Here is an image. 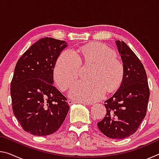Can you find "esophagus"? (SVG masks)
<instances>
[{
	"mask_svg": "<svg viewBox=\"0 0 159 159\" xmlns=\"http://www.w3.org/2000/svg\"><path fill=\"white\" fill-rule=\"evenodd\" d=\"M76 102H77L73 100V99H69V100H68L69 104H74V103H76ZM80 103L83 104H86V105H89V104H88V103H86V102H80Z\"/></svg>",
	"mask_w": 159,
	"mask_h": 159,
	"instance_id": "esophagus-1",
	"label": "esophagus"
}]
</instances>
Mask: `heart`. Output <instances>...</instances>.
Wrapping results in <instances>:
<instances>
[{
	"label": "heart",
	"mask_w": 159,
	"mask_h": 159,
	"mask_svg": "<svg viewBox=\"0 0 159 159\" xmlns=\"http://www.w3.org/2000/svg\"><path fill=\"white\" fill-rule=\"evenodd\" d=\"M93 64L90 80H79L74 83L69 95L78 101L95 102L120 84L123 66L116 53L107 45L93 43L77 51L65 50L59 56L54 68V76L61 90H65L79 76L81 64Z\"/></svg>",
	"instance_id": "b5f03b06"
}]
</instances>
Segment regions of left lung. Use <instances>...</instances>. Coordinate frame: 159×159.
<instances>
[{"label":"left lung","mask_w":159,"mask_h":159,"mask_svg":"<svg viewBox=\"0 0 159 159\" xmlns=\"http://www.w3.org/2000/svg\"><path fill=\"white\" fill-rule=\"evenodd\" d=\"M116 44L123 64V79L118 90L104 102L107 114L98 126L108 138L123 139L135 133L146 116L149 89L139 58L125 42Z\"/></svg>","instance_id":"left-lung-1"}]
</instances>
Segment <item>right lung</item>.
<instances>
[{
    "instance_id": "add662e5",
    "label": "right lung",
    "mask_w": 159,
    "mask_h": 159,
    "mask_svg": "<svg viewBox=\"0 0 159 159\" xmlns=\"http://www.w3.org/2000/svg\"><path fill=\"white\" fill-rule=\"evenodd\" d=\"M67 43L45 37L19 59L10 94L15 116L25 131L45 136L57 131L69 110L66 98L53 85V70Z\"/></svg>"
}]
</instances>
